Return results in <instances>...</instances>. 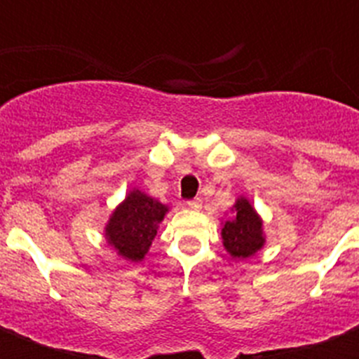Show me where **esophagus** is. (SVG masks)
Masks as SVG:
<instances>
[{"mask_svg": "<svg viewBox=\"0 0 359 359\" xmlns=\"http://www.w3.org/2000/svg\"><path fill=\"white\" fill-rule=\"evenodd\" d=\"M188 207H190L191 210H201L203 199H201V197H196V199H191V201H188Z\"/></svg>", "mask_w": 359, "mask_h": 359, "instance_id": "1", "label": "esophagus"}]
</instances>
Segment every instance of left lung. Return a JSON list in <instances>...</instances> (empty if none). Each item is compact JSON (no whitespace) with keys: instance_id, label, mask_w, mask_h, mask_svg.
<instances>
[{"instance_id":"obj_1","label":"left lung","mask_w":359,"mask_h":359,"mask_svg":"<svg viewBox=\"0 0 359 359\" xmlns=\"http://www.w3.org/2000/svg\"><path fill=\"white\" fill-rule=\"evenodd\" d=\"M233 218L222 222V240L225 251L233 259L244 261L261 251L266 244L264 222L257 212L248 197H236L235 205L231 207Z\"/></svg>"}]
</instances>
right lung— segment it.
Wrapping results in <instances>:
<instances>
[{
    "label": "right lung",
    "instance_id": "obj_1",
    "mask_svg": "<svg viewBox=\"0 0 359 359\" xmlns=\"http://www.w3.org/2000/svg\"><path fill=\"white\" fill-rule=\"evenodd\" d=\"M169 210L171 207L156 197L132 188L109 214L104 225V238L121 259L141 262Z\"/></svg>",
    "mask_w": 359,
    "mask_h": 359
}]
</instances>
